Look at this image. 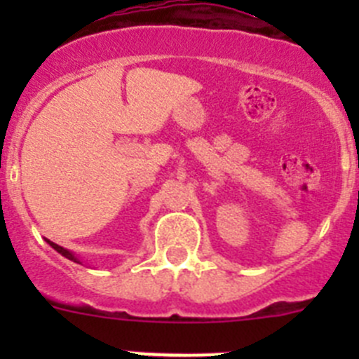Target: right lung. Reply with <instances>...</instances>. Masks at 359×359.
Segmentation results:
<instances>
[{"instance_id":"obj_1","label":"right lung","mask_w":359,"mask_h":359,"mask_svg":"<svg viewBox=\"0 0 359 359\" xmlns=\"http://www.w3.org/2000/svg\"><path fill=\"white\" fill-rule=\"evenodd\" d=\"M45 241H46V243H48V245H50V247H52L53 250H57V252H59V253H60V255H62V257H66V259H69V260H72V262H78V264H81V260H79V259H78V257H76V255H74V253H72V252H69V250H66V248H62V247H60V245L53 243V241L46 240V238H45Z\"/></svg>"}]
</instances>
